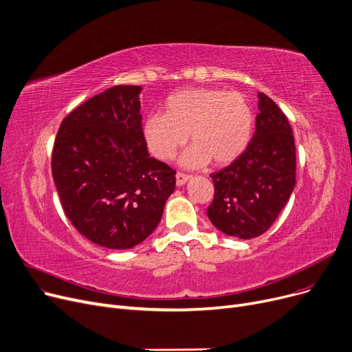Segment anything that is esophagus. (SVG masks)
<instances>
[{
	"label": "esophagus",
	"mask_w": 352,
	"mask_h": 352,
	"mask_svg": "<svg viewBox=\"0 0 352 352\" xmlns=\"http://www.w3.org/2000/svg\"><path fill=\"white\" fill-rule=\"evenodd\" d=\"M175 178H177V186H178V187H181V186H184V184H186V182L191 178V175L182 174V173H177Z\"/></svg>",
	"instance_id": "34e87169"
}]
</instances>
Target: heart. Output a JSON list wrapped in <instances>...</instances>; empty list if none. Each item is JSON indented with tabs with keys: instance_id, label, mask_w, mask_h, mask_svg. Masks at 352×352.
<instances>
[{
	"instance_id": "obj_1",
	"label": "heart",
	"mask_w": 352,
	"mask_h": 352,
	"mask_svg": "<svg viewBox=\"0 0 352 352\" xmlns=\"http://www.w3.org/2000/svg\"><path fill=\"white\" fill-rule=\"evenodd\" d=\"M252 125V109L239 92L188 88L168 97L165 114L148 116L142 131L148 150L162 161L173 160L190 134L192 145L181 162L201 166L235 161L247 150Z\"/></svg>"
}]
</instances>
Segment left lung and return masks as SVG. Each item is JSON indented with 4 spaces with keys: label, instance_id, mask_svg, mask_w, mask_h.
Instances as JSON below:
<instances>
[{
    "label": "left lung",
    "instance_id": "8db88e82",
    "mask_svg": "<svg viewBox=\"0 0 352 352\" xmlns=\"http://www.w3.org/2000/svg\"><path fill=\"white\" fill-rule=\"evenodd\" d=\"M255 133L247 150L211 174L214 199L207 215L214 227L241 239L264 234L295 187V144L285 114L258 92Z\"/></svg>",
    "mask_w": 352,
    "mask_h": 352
}]
</instances>
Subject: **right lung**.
Returning <instances> with one entry per match:
<instances>
[{
	"label": "right lung",
	"mask_w": 352,
	"mask_h": 352,
	"mask_svg": "<svg viewBox=\"0 0 352 352\" xmlns=\"http://www.w3.org/2000/svg\"><path fill=\"white\" fill-rule=\"evenodd\" d=\"M140 85L89 98L60 125L52 178L65 215L87 239L109 250L138 245L160 224L175 171L150 157Z\"/></svg>",
	"instance_id": "obj_1"
}]
</instances>
